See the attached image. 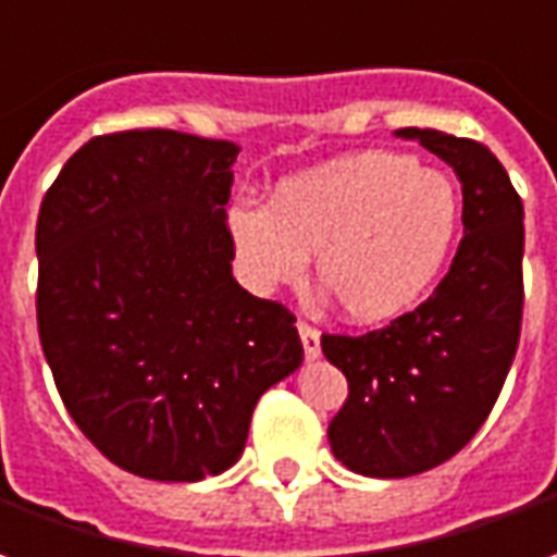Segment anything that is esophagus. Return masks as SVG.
Listing matches in <instances>:
<instances>
[{"mask_svg":"<svg viewBox=\"0 0 557 557\" xmlns=\"http://www.w3.org/2000/svg\"><path fill=\"white\" fill-rule=\"evenodd\" d=\"M298 334H301V344H305L307 359H319L322 346H319V332L310 322H298Z\"/></svg>","mask_w":557,"mask_h":557,"instance_id":"esophagus-1","label":"esophagus"}]
</instances>
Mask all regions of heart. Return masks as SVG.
<instances>
[{"label": "heart", "instance_id": "heart-1", "mask_svg": "<svg viewBox=\"0 0 557 557\" xmlns=\"http://www.w3.org/2000/svg\"><path fill=\"white\" fill-rule=\"evenodd\" d=\"M461 225L449 174L404 153H359L289 177L265 211H228L235 265L256 292L292 286L317 252V280L352 322H388L437 283Z\"/></svg>", "mask_w": 557, "mask_h": 557}]
</instances>
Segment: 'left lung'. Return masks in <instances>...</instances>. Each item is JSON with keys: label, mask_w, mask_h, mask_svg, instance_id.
Wrapping results in <instances>:
<instances>
[{"label": "left lung", "mask_w": 557, "mask_h": 557, "mask_svg": "<svg viewBox=\"0 0 557 557\" xmlns=\"http://www.w3.org/2000/svg\"><path fill=\"white\" fill-rule=\"evenodd\" d=\"M449 162L465 193V238L428 301L376 332L322 334L344 371L329 425L334 458L361 476L400 480L449 461L480 431L522 334L524 208L507 169L480 141L400 129Z\"/></svg>", "instance_id": "obj_1"}]
</instances>
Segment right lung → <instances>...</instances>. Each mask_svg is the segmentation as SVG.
Instances as JSON below:
<instances>
[{
    "instance_id": "1",
    "label": "right lung",
    "mask_w": 557,
    "mask_h": 557,
    "mask_svg": "<svg viewBox=\"0 0 557 557\" xmlns=\"http://www.w3.org/2000/svg\"><path fill=\"white\" fill-rule=\"evenodd\" d=\"M238 147L171 129L89 138L38 211V337L75 425L116 468L198 482L244 453L252 407L305 346L232 277Z\"/></svg>"
}]
</instances>
